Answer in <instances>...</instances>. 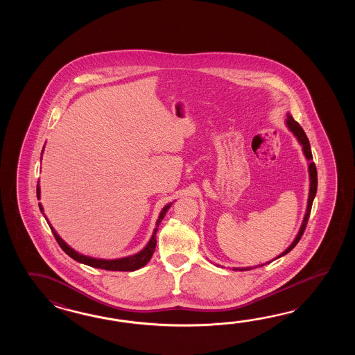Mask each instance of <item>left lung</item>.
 Here are the masks:
<instances>
[{
  "mask_svg": "<svg viewBox=\"0 0 355 355\" xmlns=\"http://www.w3.org/2000/svg\"><path fill=\"white\" fill-rule=\"evenodd\" d=\"M287 115V119H286V125H287V128L293 133V136L297 138V141H298V144L302 146V151H303V155H304V157L306 159L309 161V200H307V209H306V213H304V217H303V220H302L301 228H300V231H298V234L295 236V240L293 242L288 246L287 249L284 250L282 254H279L278 257H275L274 260H277V259H279V257H284V255H287L288 252L291 251L292 249H295V245L298 243V241L301 240L302 234L304 232V230H306V226H307V222H309V213H311V208H312V203H313V199H315V196H316L317 191V171L316 166H315V164H313V161H312V152H311V146H309V141L307 136H306V133H304V130L302 129L301 125L297 123V121L293 119V116L291 115V113L286 114ZM270 261H268V263H265V264H269ZM257 265V266H263V265ZM257 266H248V268H234V270H240V272H243V270H250V269H254V268H257Z\"/></svg>",
  "mask_w": 355,
  "mask_h": 355,
  "instance_id": "left-lung-1",
  "label": "left lung"
}]
</instances>
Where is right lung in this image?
<instances>
[{"label":"right lung","mask_w":355,"mask_h":355,"mask_svg":"<svg viewBox=\"0 0 355 355\" xmlns=\"http://www.w3.org/2000/svg\"><path fill=\"white\" fill-rule=\"evenodd\" d=\"M43 150H44V147H43ZM42 155H43V151H42ZM40 161H42V157H40ZM37 196H38V199H40V187H39V181L38 185H37ZM171 205H173V203L166 204V205L162 208V211H159V219H157V222H156V227H155V230H153L152 237L150 239V241L147 242V245L144 246V249L141 250L139 252L135 254V255L121 257V259H112V260H109V259H98V257H86V255H83V254L77 252L76 250L72 249L69 245H67L66 242L60 239V234H57V231H55L53 227H52V225L49 223V220H48L46 214H44V209H43L42 203H39V209L44 214L46 222H48V225L51 227V230H52V232H53L55 240L60 243V248L67 254L68 257H72L73 260L81 263V264L89 265V266L98 268V269H105V270H113V272H135L137 269H141L142 266H144V265L147 264V263L151 260L152 255H153L155 249H156V232L159 231V223L162 222V219L165 217L166 211H168V208H170Z\"/></svg>","instance_id":"add662e5"}]
</instances>
